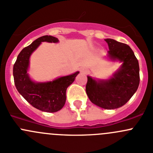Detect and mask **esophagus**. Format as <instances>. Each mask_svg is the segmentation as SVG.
I'll list each match as a JSON object with an SVG mask.
<instances>
[{
  "mask_svg": "<svg viewBox=\"0 0 153 153\" xmlns=\"http://www.w3.org/2000/svg\"><path fill=\"white\" fill-rule=\"evenodd\" d=\"M81 72L84 74H86V73H88V69H86V68H81Z\"/></svg>",
  "mask_w": 153,
  "mask_h": 153,
  "instance_id": "34e87169",
  "label": "esophagus"
}]
</instances>
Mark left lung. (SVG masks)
I'll return each mask as SVG.
<instances>
[{
  "label": "left lung",
  "instance_id": "1",
  "mask_svg": "<svg viewBox=\"0 0 153 153\" xmlns=\"http://www.w3.org/2000/svg\"><path fill=\"white\" fill-rule=\"evenodd\" d=\"M105 41L109 47L108 57L123 64L108 80L96 81L87 76L86 92L92 104L106 109H114L127 103L138 89L139 64L129 46L110 38Z\"/></svg>",
  "mask_w": 153,
  "mask_h": 153
}]
</instances>
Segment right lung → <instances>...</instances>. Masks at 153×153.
<instances>
[{
  "instance_id": "add662e5",
  "label": "right lung",
  "mask_w": 153,
  "mask_h": 153,
  "mask_svg": "<svg viewBox=\"0 0 153 153\" xmlns=\"http://www.w3.org/2000/svg\"><path fill=\"white\" fill-rule=\"evenodd\" d=\"M57 43L58 39L51 35H44L24 48L18 55L13 67L14 82L17 90L32 106L47 112H55L63 108L66 102V92L75 81L79 72L61 77L52 81L34 82L29 78L27 70L30 55L41 42Z\"/></svg>"
}]
</instances>
